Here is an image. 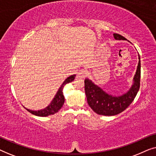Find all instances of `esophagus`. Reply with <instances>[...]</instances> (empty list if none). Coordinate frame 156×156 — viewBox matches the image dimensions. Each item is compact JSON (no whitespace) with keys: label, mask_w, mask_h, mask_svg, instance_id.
<instances>
[{"label":"esophagus","mask_w":156,"mask_h":156,"mask_svg":"<svg viewBox=\"0 0 156 156\" xmlns=\"http://www.w3.org/2000/svg\"><path fill=\"white\" fill-rule=\"evenodd\" d=\"M87 74V72L85 69H81L78 72V76L80 78H85Z\"/></svg>","instance_id":"1"}]
</instances>
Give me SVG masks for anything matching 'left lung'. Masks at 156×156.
Instances as JSON below:
<instances>
[{"mask_svg":"<svg viewBox=\"0 0 156 156\" xmlns=\"http://www.w3.org/2000/svg\"><path fill=\"white\" fill-rule=\"evenodd\" d=\"M114 37L117 40H127L124 37L114 33ZM138 55V64L133 76V84L129 90L120 96H113L104 91L101 87L87 78L84 80L85 94L88 102L94 112L104 116H114L123 112L132 103L140 88V60Z\"/></svg>","mask_w":156,"mask_h":156,"instance_id":"obj_1","label":"left lung"}]
</instances>
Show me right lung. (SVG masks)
<instances>
[{
    "label": "right lung",
    "instance_id": "add662e5",
    "mask_svg": "<svg viewBox=\"0 0 156 156\" xmlns=\"http://www.w3.org/2000/svg\"><path fill=\"white\" fill-rule=\"evenodd\" d=\"M75 74H73V75L69 76V77H67L65 80V82L62 83V84L61 85V87H59L58 91L56 94H55V97L53 98L52 101L50 102V104L45 107L43 109H40L37 111H34V110H30L28 109V108H25L30 113L33 114L35 116H50V115H53L55 114V113L58 112L59 110L62 107L64 103H65V97L63 95V88L67 83H69L72 82L75 78Z\"/></svg>",
    "mask_w": 156,
    "mask_h": 156
}]
</instances>
